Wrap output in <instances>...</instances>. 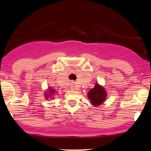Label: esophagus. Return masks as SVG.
<instances>
[{
    "label": "esophagus",
    "instance_id": "34e87169",
    "mask_svg": "<svg viewBox=\"0 0 151 151\" xmlns=\"http://www.w3.org/2000/svg\"><path fill=\"white\" fill-rule=\"evenodd\" d=\"M70 88L72 89V90H74V89H77V88H76V86H75V85H72V86H70Z\"/></svg>",
    "mask_w": 151,
    "mask_h": 151
}]
</instances>
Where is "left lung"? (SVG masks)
<instances>
[{"label": "left lung", "mask_w": 151, "mask_h": 151, "mask_svg": "<svg viewBox=\"0 0 151 151\" xmlns=\"http://www.w3.org/2000/svg\"><path fill=\"white\" fill-rule=\"evenodd\" d=\"M87 95L88 99L91 101L90 103L94 106H97L105 101L107 93L103 86L97 83L94 85V87L88 91Z\"/></svg>", "instance_id": "8db88e82"}]
</instances>
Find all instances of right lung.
<instances>
[{
    "label": "right lung",
    "mask_w": 151,
    "mask_h": 151,
    "mask_svg": "<svg viewBox=\"0 0 151 151\" xmlns=\"http://www.w3.org/2000/svg\"><path fill=\"white\" fill-rule=\"evenodd\" d=\"M48 92H47V93H45V98L46 99H48V98H50L52 99L53 96V94H54L55 93L56 91L55 90L54 88H49L47 90Z\"/></svg>",
    "instance_id": "add662e5"
}]
</instances>
